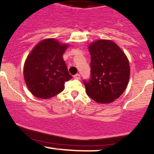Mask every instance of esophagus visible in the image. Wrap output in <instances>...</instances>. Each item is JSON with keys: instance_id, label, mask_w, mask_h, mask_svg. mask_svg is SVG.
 Listing matches in <instances>:
<instances>
[{"instance_id": "esophagus-1", "label": "esophagus", "mask_w": 154, "mask_h": 154, "mask_svg": "<svg viewBox=\"0 0 154 154\" xmlns=\"http://www.w3.org/2000/svg\"><path fill=\"white\" fill-rule=\"evenodd\" d=\"M73 78L75 79H81V75H79V74H75V75L73 76Z\"/></svg>"}]
</instances>
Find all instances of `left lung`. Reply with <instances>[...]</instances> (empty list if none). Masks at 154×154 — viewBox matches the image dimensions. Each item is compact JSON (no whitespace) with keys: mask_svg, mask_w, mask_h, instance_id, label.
<instances>
[{"mask_svg":"<svg viewBox=\"0 0 154 154\" xmlns=\"http://www.w3.org/2000/svg\"><path fill=\"white\" fill-rule=\"evenodd\" d=\"M91 77L84 80L87 95L98 103H110L123 94L129 79V60L110 40H99L89 46Z\"/></svg>","mask_w":154,"mask_h":154,"instance_id":"obj_1","label":"left lung"}]
</instances>
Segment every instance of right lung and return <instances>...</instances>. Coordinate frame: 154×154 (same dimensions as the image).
<instances>
[{
    "mask_svg": "<svg viewBox=\"0 0 154 154\" xmlns=\"http://www.w3.org/2000/svg\"><path fill=\"white\" fill-rule=\"evenodd\" d=\"M68 44L54 38L41 41L28 55L24 66V78L36 97L51 98L63 91L65 83L72 79L63 58Z\"/></svg>",
    "mask_w": 154,
    "mask_h": 154,
    "instance_id": "add662e5",
    "label": "right lung"
}]
</instances>
